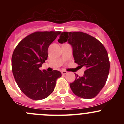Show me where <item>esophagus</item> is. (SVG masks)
Returning <instances> with one entry per match:
<instances>
[{"label":"esophagus","mask_w":124,"mask_h":124,"mask_svg":"<svg viewBox=\"0 0 124 124\" xmlns=\"http://www.w3.org/2000/svg\"><path fill=\"white\" fill-rule=\"evenodd\" d=\"M61 73H62L63 75H65V74H66L68 73V72L66 71H61Z\"/></svg>","instance_id":"34e87169"}]
</instances>
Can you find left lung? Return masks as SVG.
Here are the masks:
<instances>
[{"mask_svg": "<svg viewBox=\"0 0 124 124\" xmlns=\"http://www.w3.org/2000/svg\"><path fill=\"white\" fill-rule=\"evenodd\" d=\"M58 42H68L72 48L74 62L86 68L82 77L75 74L76 79L70 84L73 93L85 99L94 98L103 88L109 73L110 62L104 46L82 32H62Z\"/></svg>", "mask_w": 124, "mask_h": 124, "instance_id": "obj_1", "label": "left lung"}]
</instances>
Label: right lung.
Masks as SVG:
<instances>
[{
    "label": "right lung",
    "mask_w": 124,
    "mask_h": 124,
    "mask_svg": "<svg viewBox=\"0 0 124 124\" xmlns=\"http://www.w3.org/2000/svg\"><path fill=\"white\" fill-rule=\"evenodd\" d=\"M61 32H35L18 43L12 56V71L21 91L31 99L48 97L54 89L56 80L62 74L40 67L48 57V48Z\"/></svg>",
    "instance_id": "add662e5"
}]
</instances>
